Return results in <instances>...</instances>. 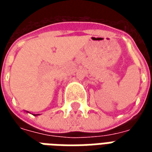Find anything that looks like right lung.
Returning a JSON list of instances; mask_svg holds the SVG:
<instances>
[{"instance_id":"1","label":"right lung","mask_w":152,"mask_h":152,"mask_svg":"<svg viewBox=\"0 0 152 152\" xmlns=\"http://www.w3.org/2000/svg\"><path fill=\"white\" fill-rule=\"evenodd\" d=\"M39 115V114H37V115Z\"/></svg>"}]
</instances>
